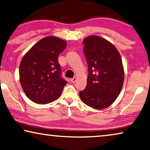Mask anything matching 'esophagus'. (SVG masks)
Instances as JSON below:
<instances>
[{
  "label": "esophagus",
  "instance_id": "1",
  "mask_svg": "<svg viewBox=\"0 0 150 150\" xmlns=\"http://www.w3.org/2000/svg\"><path fill=\"white\" fill-rule=\"evenodd\" d=\"M77 77H73V79H71V83H75L76 82V81H77Z\"/></svg>",
  "mask_w": 150,
  "mask_h": 150
}]
</instances>
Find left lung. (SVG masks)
<instances>
[{
    "label": "left lung",
    "mask_w": 150,
    "mask_h": 150,
    "mask_svg": "<svg viewBox=\"0 0 150 150\" xmlns=\"http://www.w3.org/2000/svg\"><path fill=\"white\" fill-rule=\"evenodd\" d=\"M83 42L89 75L86 87L79 92L81 100L93 109L107 108L117 98L124 81L120 54L111 42L97 35L85 37Z\"/></svg>",
    "instance_id": "left-lung-1"
}]
</instances>
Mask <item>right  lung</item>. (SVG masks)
<instances>
[{"mask_svg": "<svg viewBox=\"0 0 150 150\" xmlns=\"http://www.w3.org/2000/svg\"><path fill=\"white\" fill-rule=\"evenodd\" d=\"M67 41L48 36L38 41L23 56L19 66V80L28 99L38 104L57 99L67 83L61 77L58 56Z\"/></svg>", "mask_w": 150, "mask_h": 150, "instance_id": "obj_1", "label": "right lung"}]
</instances>
